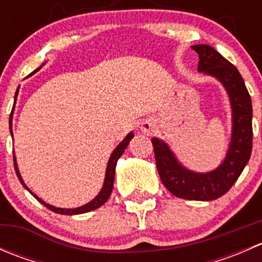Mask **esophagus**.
Returning <instances> with one entry per match:
<instances>
[{"mask_svg":"<svg viewBox=\"0 0 262 262\" xmlns=\"http://www.w3.org/2000/svg\"><path fill=\"white\" fill-rule=\"evenodd\" d=\"M141 129H142V132H143V133H146V134H152V132L155 130V124H153L152 121L147 120V121H144L143 124H142Z\"/></svg>","mask_w":262,"mask_h":262,"instance_id":"34e87169","label":"esophagus"}]
</instances>
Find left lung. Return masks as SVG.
I'll return each instance as SVG.
<instances>
[{
  "label": "left lung",
  "instance_id": "left-lung-1",
  "mask_svg": "<svg viewBox=\"0 0 262 262\" xmlns=\"http://www.w3.org/2000/svg\"><path fill=\"white\" fill-rule=\"evenodd\" d=\"M199 54L198 71L218 78L228 91L233 112V133L224 162L209 173H195L184 168L167 144L152 138L156 165L162 184L175 196L209 202L226 194L248 162L252 150V102L244 78L231 62L205 44L192 46Z\"/></svg>",
  "mask_w": 262,
  "mask_h": 262
}]
</instances>
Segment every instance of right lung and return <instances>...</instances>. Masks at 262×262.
Listing matches in <instances>:
<instances>
[{"mask_svg":"<svg viewBox=\"0 0 262 262\" xmlns=\"http://www.w3.org/2000/svg\"><path fill=\"white\" fill-rule=\"evenodd\" d=\"M16 95H17V92H16ZM16 95H15V100H16ZM12 112H14V109H12ZM12 112H11V114H10V133H11V136H12V123H11V121H12ZM133 136H134L133 133H129L128 136H126L125 138L123 139V142H121V143L115 148V150L112 153V156H110L109 162H107L106 175H105L104 186H102V189H101V191H100V194L97 195V196L95 198V199L92 200V202H90L89 204L83 205V207H80V208H76V209H62V208H55V207H53V205L47 204L46 202H43V200H41V199H39V198L36 196V195L34 194V192H31L30 190H29V187L26 186L25 184H24L23 179H21L20 172H18V170H17L16 160H15V156H14L15 171H16V175H17L18 180H20L21 184H23V186L25 187V189L28 190V191L30 192V194L33 195L34 198H35V199H38L39 202H40L41 204L44 205V207H47V208H48V209L52 210V212L58 213V214H64V215H73V214H82V213L91 212V210L97 209V208L101 207V205L105 204V203H106V200L109 199L110 194H112V191H113V186H114V176H115L116 161H118L119 157H120V156L123 155L124 149H125L126 146H128L129 142H130V139L133 138Z\"/></svg>","mask_w":262,"mask_h":262,"instance_id":"1","label":"right lung"}]
</instances>
